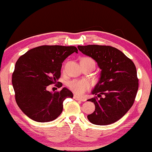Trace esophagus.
Masks as SVG:
<instances>
[{
  "mask_svg": "<svg viewBox=\"0 0 152 152\" xmlns=\"http://www.w3.org/2000/svg\"><path fill=\"white\" fill-rule=\"evenodd\" d=\"M73 98L75 100L77 101H80V102H86V99H83V98H81V97H79V96H77V95H74L73 96Z\"/></svg>",
  "mask_w": 152,
  "mask_h": 152,
  "instance_id": "34e87169",
  "label": "esophagus"
}]
</instances>
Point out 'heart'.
<instances>
[{"mask_svg":"<svg viewBox=\"0 0 152 152\" xmlns=\"http://www.w3.org/2000/svg\"><path fill=\"white\" fill-rule=\"evenodd\" d=\"M83 59H91V58H84ZM67 86L75 94L83 95L90 88V83L86 79H74L68 82Z\"/></svg>","mask_w":152,"mask_h":152,"instance_id":"1","label":"heart"}]
</instances>
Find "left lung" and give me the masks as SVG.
Instances as JSON below:
<instances>
[{"label":"left lung","mask_w":152,"mask_h":152,"mask_svg":"<svg viewBox=\"0 0 152 152\" xmlns=\"http://www.w3.org/2000/svg\"><path fill=\"white\" fill-rule=\"evenodd\" d=\"M78 49L97 63L101 69L99 81L91 91L97 97L94 112L87 115L93 124L104 126L118 121L134 104L138 90L136 68L133 61L115 47L89 45Z\"/></svg>","instance_id":"8db88e82"}]
</instances>
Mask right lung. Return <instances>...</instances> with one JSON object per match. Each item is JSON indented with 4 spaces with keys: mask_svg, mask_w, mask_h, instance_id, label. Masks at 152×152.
Segmentation results:
<instances>
[{
    "mask_svg": "<svg viewBox=\"0 0 152 152\" xmlns=\"http://www.w3.org/2000/svg\"><path fill=\"white\" fill-rule=\"evenodd\" d=\"M73 53H78L74 46L42 45L28 50L17 60L12 84L16 102L29 118L37 122L53 121L62 113L64 100L73 97L66 87L54 94L47 89L58 81L63 62Z\"/></svg>",
    "mask_w": 152,
    "mask_h": 152,
    "instance_id": "add662e5",
    "label": "right lung"
}]
</instances>
